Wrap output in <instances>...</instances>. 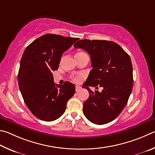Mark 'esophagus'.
<instances>
[{"instance_id":"esophagus-1","label":"esophagus","mask_w":155,"mask_h":155,"mask_svg":"<svg viewBox=\"0 0 155 155\" xmlns=\"http://www.w3.org/2000/svg\"><path fill=\"white\" fill-rule=\"evenodd\" d=\"M80 89H81V86H75V91L76 92L80 91Z\"/></svg>"}]
</instances>
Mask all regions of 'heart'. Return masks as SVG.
Wrapping results in <instances>:
<instances>
[{"mask_svg": "<svg viewBox=\"0 0 155 155\" xmlns=\"http://www.w3.org/2000/svg\"><path fill=\"white\" fill-rule=\"evenodd\" d=\"M84 54V52H82V51H80V52H78L77 54H75V56H78V55H81V54ZM73 82H80V78L79 77H77V76H74V77H73Z\"/></svg>", "mask_w": 155, "mask_h": 155, "instance_id": "1", "label": "heart"}]
</instances>
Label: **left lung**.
<instances>
[{
	"instance_id": "obj_1",
	"label": "left lung",
	"mask_w": 155,
	"mask_h": 155,
	"mask_svg": "<svg viewBox=\"0 0 155 155\" xmlns=\"http://www.w3.org/2000/svg\"><path fill=\"white\" fill-rule=\"evenodd\" d=\"M90 54L93 69L84 84L89 97L84 103L83 112L96 124L110 123L117 117L127 104L134 80L131 58L115 42L105 40L82 39L74 44ZM99 85L103 90L92 91L88 86Z\"/></svg>"
}]
</instances>
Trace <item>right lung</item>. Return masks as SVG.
Instances as JSON below:
<instances>
[{"mask_svg":"<svg viewBox=\"0 0 155 155\" xmlns=\"http://www.w3.org/2000/svg\"><path fill=\"white\" fill-rule=\"evenodd\" d=\"M78 38L46 34L32 42L24 50L18 80L21 95L30 111L44 121H53L63 114L67 102L75 94V85L54 82L53 71L61 58Z\"/></svg>","mask_w":155,"mask_h":155,"instance_id":"obj_1","label":"right lung"}]
</instances>
